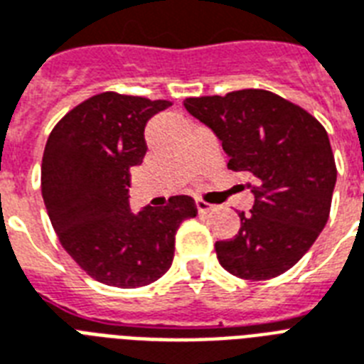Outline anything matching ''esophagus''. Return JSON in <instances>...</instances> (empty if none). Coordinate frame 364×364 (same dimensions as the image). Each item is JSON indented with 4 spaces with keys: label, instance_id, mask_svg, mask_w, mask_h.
<instances>
[{
    "label": "esophagus",
    "instance_id": "esophagus-1",
    "mask_svg": "<svg viewBox=\"0 0 364 364\" xmlns=\"http://www.w3.org/2000/svg\"><path fill=\"white\" fill-rule=\"evenodd\" d=\"M196 206H197V212H199V214H206V212H210L212 208H214V205H208V203H205L203 199H197Z\"/></svg>",
    "mask_w": 364,
    "mask_h": 364
}]
</instances>
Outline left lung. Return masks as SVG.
Segmentation results:
<instances>
[{"label": "left lung", "instance_id": "left-lung-1", "mask_svg": "<svg viewBox=\"0 0 364 364\" xmlns=\"http://www.w3.org/2000/svg\"><path fill=\"white\" fill-rule=\"evenodd\" d=\"M186 110L222 141L231 171L254 176L240 229L216 242L218 261L244 280H269L306 254L329 220L336 165L325 127L267 90L188 97Z\"/></svg>", "mask_w": 364, "mask_h": 364}]
</instances>
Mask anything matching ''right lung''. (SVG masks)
<instances>
[{"instance_id": "1", "label": "right lung", "mask_w": 364, "mask_h": 364, "mask_svg": "<svg viewBox=\"0 0 364 364\" xmlns=\"http://www.w3.org/2000/svg\"><path fill=\"white\" fill-rule=\"evenodd\" d=\"M171 105L103 92L69 110L46 141L41 191L52 228L78 267L107 286L133 289L161 278L176 229L197 216L190 196L129 208V168L148 150L146 122Z\"/></svg>"}]
</instances>
